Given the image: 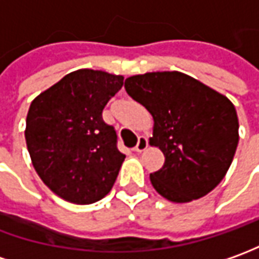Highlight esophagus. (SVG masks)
Returning a JSON list of instances; mask_svg holds the SVG:
<instances>
[{
  "mask_svg": "<svg viewBox=\"0 0 259 259\" xmlns=\"http://www.w3.org/2000/svg\"><path fill=\"white\" fill-rule=\"evenodd\" d=\"M147 148H148V140H147L145 137H140V138H138V142H137V147L134 148L135 152L141 154V152H144Z\"/></svg>",
  "mask_w": 259,
  "mask_h": 259,
  "instance_id": "1",
  "label": "esophagus"
}]
</instances>
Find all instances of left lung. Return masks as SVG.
<instances>
[{
    "label": "left lung",
    "mask_w": 259,
    "mask_h": 259,
    "mask_svg": "<svg viewBox=\"0 0 259 259\" xmlns=\"http://www.w3.org/2000/svg\"><path fill=\"white\" fill-rule=\"evenodd\" d=\"M130 97L154 118L150 145L165 162L150 174L152 187L171 202L202 198L223 181L238 145L234 104L178 71L147 72L125 79Z\"/></svg>",
    "instance_id": "left-lung-1"
}]
</instances>
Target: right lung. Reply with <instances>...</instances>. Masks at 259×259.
I'll return each mask as SVG.
<instances>
[{
	"mask_svg": "<svg viewBox=\"0 0 259 259\" xmlns=\"http://www.w3.org/2000/svg\"><path fill=\"white\" fill-rule=\"evenodd\" d=\"M122 84V75L77 69L31 102L25 126L31 162L60 198L87 205L112 188L125 155L102 109Z\"/></svg>",
	"mask_w": 259,
	"mask_h": 259,
	"instance_id": "obj_1",
	"label": "right lung"
}]
</instances>
